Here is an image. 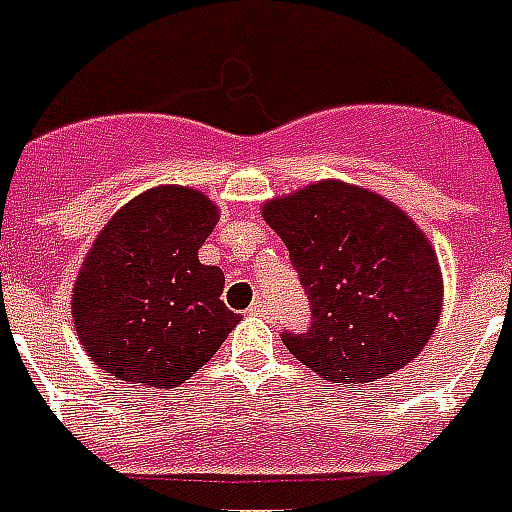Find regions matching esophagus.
<instances>
[{"label":"esophagus","instance_id":"esophagus-1","mask_svg":"<svg viewBox=\"0 0 512 512\" xmlns=\"http://www.w3.org/2000/svg\"><path fill=\"white\" fill-rule=\"evenodd\" d=\"M268 311H271V308H268V300L265 298H257L255 303L249 306V314H252V317H265Z\"/></svg>","mask_w":512,"mask_h":512}]
</instances>
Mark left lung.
I'll return each instance as SVG.
<instances>
[{"mask_svg":"<svg viewBox=\"0 0 512 512\" xmlns=\"http://www.w3.org/2000/svg\"><path fill=\"white\" fill-rule=\"evenodd\" d=\"M311 303L308 333L282 341L333 384L405 368L438 327L443 273L427 233L384 195L322 179L263 204Z\"/></svg>","mask_w":512,"mask_h":512,"instance_id":"obj_1","label":"left lung"}]
</instances>
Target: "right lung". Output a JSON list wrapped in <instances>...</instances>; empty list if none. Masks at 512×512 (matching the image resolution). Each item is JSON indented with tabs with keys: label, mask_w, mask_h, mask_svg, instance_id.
Here are the masks:
<instances>
[{
	"label": "right lung",
	"mask_w": 512,
	"mask_h": 512,
	"mask_svg": "<svg viewBox=\"0 0 512 512\" xmlns=\"http://www.w3.org/2000/svg\"><path fill=\"white\" fill-rule=\"evenodd\" d=\"M217 220L209 195L161 185L131 198L101 228L74 279L72 322L109 376L174 389L239 325L220 300L222 271L198 260Z\"/></svg>",
	"instance_id": "1"
}]
</instances>
